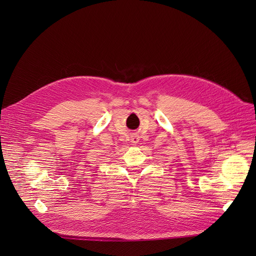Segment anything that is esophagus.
Instances as JSON below:
<instances>
[{"mask_svg": "<svg viewBox=\"0 0 256 256\" xmlns=\"http://www.w3.org/2000/svg\"><path fill=\"white\" fill-rule=\"evenodd\" d=\"M138 138H138V136L136 134H131V138H130L131 143L136 144L138 142Z\"/></svg>", "mask_w": 256, "mask_h": 256, "instance_id": "1", "label": "esophagus"}]
</instances>
